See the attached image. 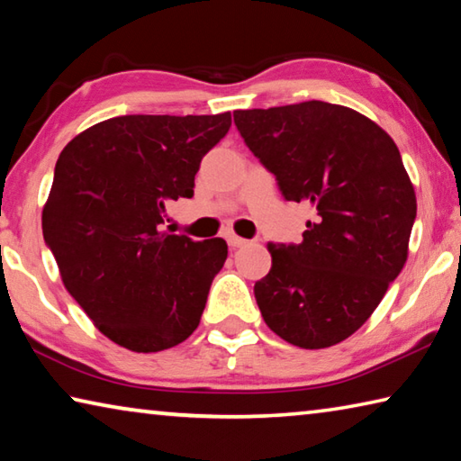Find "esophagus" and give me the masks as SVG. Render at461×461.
<instances>
[{"mask_svg":"<svg viewBox=\"0 0 461 461\" xmlns=\"http://www.w3.org/2000/svg\"><path fill=\"white\" fill-rule=\"evenodd\" d=\"M228 244H230V248L238 249V248H244V246H248V240L240 238V236H233V233H230V236H228Z\"/></svg>","mask_w":461,"mask_h":461,"instance_id":"esophagus-1","label":"esophagus"}]
</instances>
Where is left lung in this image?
<instances>
[{
    "mask_svg": "<svg viewBox=\"0 0 461 461\" xmlns=\"http://www.w3.org/2000/svg\"><path fill=\"white\" fill-rule=\"evenodd\" d=\"M233 122L285 199L313 209L301 244H268L272 268L254 285L264 321L296 348L335 346L407 262L417 197L399 148L376 122L325 101L238 109Z\"/></svg>",
    "mask_w": 461,
    "mask_h": 461,
    "instance_id": "left-lung-1",
    "label": "left lung"
}]
</instances>
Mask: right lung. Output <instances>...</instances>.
Masks as SVG:
<instances>
[{"instance_id":"1","label":"right lung","mask_w":461,"mask_h":461,"mask_svg":"<svg viewBox=\"0 0 461 461\" xmlns=\"http://www.w3.org/2000/svg\"><path fill=\"white\" fill-rule=\"evenodd\" d=\"M230 126V112L120 115L81 131L59 156L44 241L67 291L122 348L162 352L197 330L228 244L160 225L168 201L193 197L201 158Z\"/></svg>"}]
</instances>
